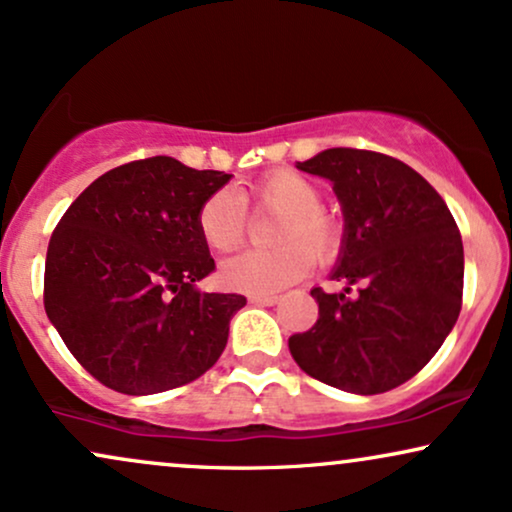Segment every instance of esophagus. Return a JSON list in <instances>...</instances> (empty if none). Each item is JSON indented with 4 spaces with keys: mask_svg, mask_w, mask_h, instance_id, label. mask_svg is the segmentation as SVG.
<instances>
[{
    "mask_svg": "<svg viewBox=\"0 0 512 512\" xmlns=\"http://www.w3.org/2000/svg\"><path fill=\"white\" fill-rule=\"evenodd\" d=\"M277 301H280V296L277 294H251L249 296V304H254V306H275Z\"/></svg>",
    "mask_w": 512,
    "mask_h": 512,
    "instance_id": "34e87169",
    "label": "esophagus"
}]
</instances>
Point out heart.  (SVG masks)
Here are the masks:
<instances>
[{"label":"heart","instance_id":"b5f03b06","mask_svg":"<svg viewBox=\"0 0 512 512\" xmlns=\"http://www.w3.org/2000/svg\"><path fill=\"white\" fill-rule=\"evenodd\" d=\"M246 204L277 211L273 249L237 254L220 266V282L244 294H273L301 280L313 261L339 254L342 225L320 206V189L294 170H273L244 192L218 189L199 206V235L213 251H232L246 232Z\"/></svg>","mask_w":512,"mask_h":512}]
</instances>
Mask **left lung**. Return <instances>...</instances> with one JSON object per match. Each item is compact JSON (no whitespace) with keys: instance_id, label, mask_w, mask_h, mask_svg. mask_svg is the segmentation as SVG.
Wrapping results in <instances>:
<instances>
[{"instance_id":"left-lung-1","label":"left lung","mask_w":512,"mask_h":512,"mask_svg":"<svg viewBox=\"0 0 512 512\" xmlns=\"http://www.w3.org/2000/svg\"><path fill=\"white\" fill-rule=\"evenodd\" d=\"M296 168L330 180L342 204L344 242L332 280L346 289H311L318 323L292 334L289 351L330 387L384 394L418 375L456 325L458 225L437 189L387 154L337 147Z\"/></svg>"}]
</instances>
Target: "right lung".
<instances>
[{
	"instance_id": "add662e5",
	"label": "right lung",
	"mask_w": 512,
	"mask_h": 512,
	"mask_svg": "<svg viewBox=\"0 0 512 512\" xmlns=\"http://www.w3.org/2000/svg\"><path fill=\"white\" fill-rule=\"evenodd\" d=\"M232 175L170 156L104 173L49 239L44 311L104 387L130 396L189 384L218 361L242 294H206L216 270L197 213Z\"/></svg>"
}]
</instances>
